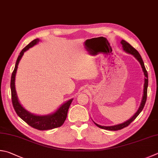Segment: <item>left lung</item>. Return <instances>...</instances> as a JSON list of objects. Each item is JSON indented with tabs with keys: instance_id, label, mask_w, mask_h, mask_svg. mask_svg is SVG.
<instances>
[{
	"instance_id": "obj_1",
	"label": "left lung",
	"mask_w": 158,
	"mask_h": 158,
	"mask_svg": "<svg viewBox=\"0 0 158 158\" xmlns=\"http://www.w3.org/2000/svg\"><path fill=\"white\" fill-rule=\"evenodd\" d=\"M121 44L122 45H123V49L126 52L131 53V54H132L135 56L137 60H138L139 63H140L142 68V70H143V72L145 76V79H144V94H143V98H142V102H141V105L139 106V108L138 109V111L135 113V114L133 116V117L130 119V120H127L125 123H124L123 124H118V125H115V126H111V127H104V126H100L99 124H97L96 123V125L97 127H98L99 128H101V129H106V130H109V131H118V130H120L122 129H123L124 127H127L129 125V124L132 123V122L135 120V119L138 117V115L140 114V112L142 111V109H143L144 106L145 105V103H146V101H147V87H148V73H147V71L146 70V68L144 67V62L142 60V58L141 57V56L139 55V52L137 51V50L134 48V47H133L131 44L127 43V41L123 40L121 41Z\"/></svg>"
}]
</instances>
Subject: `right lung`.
Returning a JSON list of instances; mask_svg holds the SVG:
<instances>
[{
    "label": "right lung",
    "mask_w": 158,
    "mask_h": 158,
    "mask_svg": "<svg viewBox=\"0 0 158 158\" xmlns=\"http://www.w3.org/2000/svg\"><path fill=\"white\" fill-rule=\"evenodd\" d=\"M38 42H39L38 39H35L31 42L28 44L25 48H23L21 52L20 53V55L17 58V60L15 65L14 69L11 74V101H12V105L17 115L22 119L27 124H28L29 126L34 128L35 129L44 131V130H49L55 129L61 127L63 123H64L65 120L67 118V112L69 110V106L72 102L73 99H71L69 101H67L66 103L62 105L54 114L48 115H35L31 114L30 113L23 108L21 105L19 103L18 100V98L16 96V89H15V76H16V73L17 71L18 65H19V61L21 59L24 52H26L27 50L29 49L30 47H33L34 44H36Z\"/></svg>",
    "instance_id": "obj_1"
}]
</instances>
